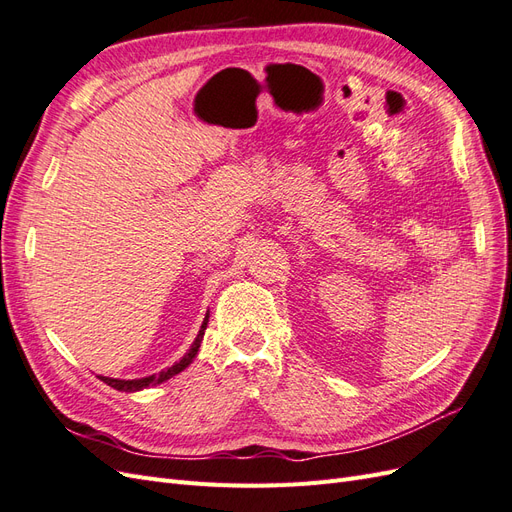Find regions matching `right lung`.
<instances>
[{"label":"right lung","mask_w":512,"mask_h":512,"mask_svg":"<svg viewBox=\"0 0 512 512\" xmlns=\"http://www.w3.org/2000/svg\"><path fill=\"white\" fill-rule=\"evenodd\" d=\"M207 322H209V314L205 316V320H203V327H200V331H198V335H196V339H194L192 348L188 350V354H185L183 359H181L179 363H175L173 367H168V369L160 371V374H156V376L141 378V380H117V378H106V376H100V380H102L104 384H108V386H113V389H117V391L132 393V391L147 389V386H151V384H160V382H164V380H168V378H173L175 374H179V371H183L185 367H188V365L194 361V356L198 354V348H200V342H203V335H205V329H207Z\"/></svg>","instance_id":"add662e5"}]
</instances>
